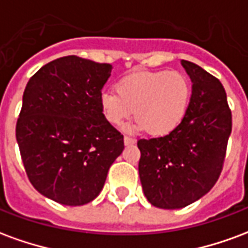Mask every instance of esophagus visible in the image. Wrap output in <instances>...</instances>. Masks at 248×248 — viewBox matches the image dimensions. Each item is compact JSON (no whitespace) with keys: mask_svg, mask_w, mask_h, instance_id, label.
<instances>
[{"mask_svg":"<svg viewBox=\"0 0 248 248\" xmlns=\"http://www.w3.org/2000/svg\"><path fill=\"white\" fill-rule=\"evenodd\" d=\"M124 145L129 146V145H133V143H135V140H133V138H130V137H127V135H124Z\"/></svg>","mask_w":248,"mask_h":248,"instance_id":"34e87169","label":"esophagus"}]
</instances>
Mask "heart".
Wrapping results in <instances>:
<instances>
[{
    "label": "heart",
    "instance_id": "obj_1",
    "mask_svg": "<svg viewBox=\"0 0 248 248\" xmlns=\"http://www.w3.org/2000/svg\"><path fill=\"white\" fill-rule=\"evenodd\" d=\"M117 90H103L99 103L108 124L119 126L131 115L134 129L151 135L171 133L182 122L190 101V85L177 71H138L124 77Z\"/></svg>",
    "mask_w": 248,
    "mask_h": 248
}]
</instances>
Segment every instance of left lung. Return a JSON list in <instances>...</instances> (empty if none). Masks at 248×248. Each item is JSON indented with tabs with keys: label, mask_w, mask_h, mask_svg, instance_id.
Returning <instances> with one entry per match:
<instances>
[{
	"label": "left lung",
	"mask_w": 248,
	"mask_h": 248,
	"mask_svg": "<svg viewBox=\"0 0 248 248\" xmlns=\"http://www.w3.org/2000/svg\"><path fill=\"white\" fill-rule=\"evenodd\" d=\"M192 82L186 115L159 138L138 140L140 183L147 201L159 208L186 207L218 181L232 118L223 85L201 66L182 60Z\"/></svg>",
	"instance_id": "obj_1"
}]
</instances>
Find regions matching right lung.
Listing matches in <instances>:
<instances>
[{"label": "right lung", "instance_id": "obj_1", "mask_svg": "<svg viewBox=\"0 0 248 248\" xmlns=\"http://www.w3.org/2000/svg\"><path fill=\"white\" fill-rule=\"evenodd\" d=\"M110 74V63L67 56L42 66L25 87L16 138L30 183L54 202H92L124 151V135L99 103Z\"/></svg>", "mask_w": 248, "mask_h": 248}]
</instances>
